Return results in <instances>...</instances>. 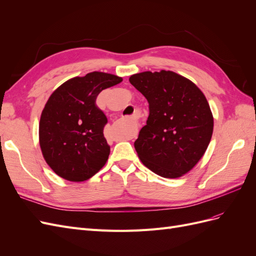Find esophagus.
Instances as JSON below:
<instances>
[{"label":"esophagus","mask_w":256,"mask_h":256,"mask_svg":"<svg viewBox=\"0 0 256 256\" xmlns=\"http://www.w3.org/2000/svg\"><path fill=\"white\" fill-rule=\"evenodd\" d=\"M132 118L136 120V118H138V115H136V114H134V115H132Z\"/></svg>","instance_id":"34e87169"}]
</instances>
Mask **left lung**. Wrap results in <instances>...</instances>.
Wrapping results in <instances>:
<instances>
[{"label": "left lung", "mask_w": 256, "mask_h": 256, "mask_svg": "<svg viewBox=\"0 0 256 256\" xmlns=\"http://www.w3.org/2000/svg\"><path fill=\"white\" fill-rule=\"evenodd\" d=\"M130 83L150 104L134 148L142 164L164 178H178L196 166L212 140L214 118L196 85L174 72L132 74Z\"/></svg>", "instance_id": "obj_1"}]
</instances>
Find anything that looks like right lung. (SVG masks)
<instances>
[{
	"label": "right lung",
	"instance_id": "add662e5",
	"mask_svg": "<svg viewBox=\"0 0 256 256\" xmlns=\"http://www.w3.org/2000/svg\"><path fill=\"white\" fill-rule=\"evenodd\" d=\"M122 81L118 76L92 72L69 79L52 92L40 116V145L56 175L84 182L106 164L110 154L104 136L108 120L96 98Z\"/></svg>",
	"mask_w": 256,
	"mask_h": 256
}]
</instances>
